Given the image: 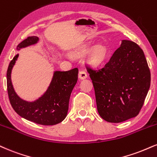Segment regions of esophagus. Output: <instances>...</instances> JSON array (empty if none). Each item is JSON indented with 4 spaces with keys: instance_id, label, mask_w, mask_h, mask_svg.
Segmentation results:
<instances>
[{
    "instance_id": "34e87169",
    "label": "esophagus",
    "mask_w": 157,
    "mask_h": 157,
    "mask_svg": "<svg viewBox=\"0 0 157 157\" xmlns=\"http://www.w3.org/2000/svg\"><path fill=\"white\" fill-rule=\"evenodd\" d=\"M79 78L80 79V80H84V79L87 78V77H88V75H87V74L86 71H80V72H79Z\"/></svg>"
}]
</instances>
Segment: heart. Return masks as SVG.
I'll return each instance as SVG.
<instances>
[{
  "label": "heart",
  "instance_id": "1",
  "mask_svg": "<svg viewBox=\"0 0 157 157\" xmlns=\"http://www.w3.org/2000/svg\"><path fill=\"white\" fill-rule=\"evenodd\" d=\"M88 52L90 53L88 56V62L94 67L101 65L106 59L107 56V49L103 44H96L92 48L90 44H84L74 51L72 55L75 57L82 58L86 56Z\"/></svg>",
  "mask_w": 157,
  "mask_h": 157
}]
</instances>
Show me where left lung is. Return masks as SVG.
<instances>
[{
	"instance_id": "8db88e82",
	"label": "left lung",
	"mask_w": 157,
	"mask_h": 157,
	"mask_svg": "<svg viewBox=\"0 0 157 157\" xmlns=\"http://www.w3.org/2000/svg\"><path fill=\"white\" fill-rule=\"evenodd\" d=\"M95 90L99 116L107 122L120 123L136 117L151 85V72L142 49L122 40L105 66L88 69Z\"/></svg>"
}]
</instances>
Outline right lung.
Returning a JSON list of instances; mask_svg holds the SVG:
<instances>
[{
    "mask_svg": "<svg viewBox=\"0 0 157 157\" xmlns=\"http://www.w3.org/2000/svg\"><path fill=\"white\" fill-rule=\"evenodd\" d=\"M39 38L29 36L17 47V50L37 44ZM19 54L17 53L9 63L6 73L7 90L11 105L20 116L41 125H55L65 119L74 87L77 83L78 69L69 71H54L52 80L45 92L33 101L22 99L15 91L12 82V71Z\"/></svg>",
    "mask_w": 157,
    "mask_h": 157,
    "instance_id": "1",
    "label": "right lung"
}]
</instances>
